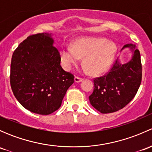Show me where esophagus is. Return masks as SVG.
<instances>
[{"label": "esophagus", "instance_id": "34e87169", "mask_svg": "<svg viewBox=\"0 0 152 152\" xmlns=\"http://www.w3.org/2000/svg\"><path fill=\"white\" fill-rule=\"evenodd\" d=\"M74 81L75 82H76V83H79V82H81L83 81V79L82 78H80V77H78V76H76L74 79Z\"/></svg>", "mask_w": 152, "mask_h": 152}]
</instances>
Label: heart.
I'll list each match as a JSON object with an SVG mask.
<instances>
[{"mask_svg": "<svg viewBox=\"0 0 152 152\" xmlns=\"http://www.w3.org/2000/svg\"><path fill=\"white\" fill-rule=\"evenodd\" d=\"M118 48L113 42L102 38H87L77 40L73 47L61 49V57L66 68L79 63L83 59V65L89 73L98 75L110 67L117 53Z\"/></svg>", "mask_w": 152, "mask_h": 152, "instance_id": "1", "label": "heart"}]
</instances>
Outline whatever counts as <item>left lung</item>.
Here are the masks:
<instances>
[{"label": "left lung", "instance_id": "8db88e82", "mask_svg": "<svg viewBox=\"0 0 152 152\" xmlns=\"http://www.w3.org/2000/svg\"><path fill=\"white\" fill-rule=\"evenodd\" d=\"M129 48L132 59L122 64L117 59L110 71L93 80L94 89L90 96L91 105L106 114L124 108L135 96L142 79L140 53L135 45L127 44L121 49Z\"/></svg>", "mask_w": 152, "mask_h": 152}]
</instances>
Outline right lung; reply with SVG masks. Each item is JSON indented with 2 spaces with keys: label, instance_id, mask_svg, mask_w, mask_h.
<instances>
[{
  "label": "right lung",
  "instance_id": "obj_1",
  "mask_svg": "<svg viewBox=\"0 0 152 152\" xmlns=\"http://www.w3.org/2000/svg\"><path fill=\"white\" fill-rule=\"evenodd\" d=\"M53 44L51 34H37L23 41L12 55V92L24 108L37 114L57 110L74 82L73 75L61 67L60 55Z\"/></svg>",
  "mask_w": 152,
  "mask_h": 152
}]
</instances>
